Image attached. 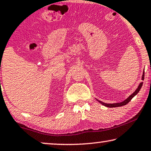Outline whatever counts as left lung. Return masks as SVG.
Segmentation results:
<instances>
[{
    "label": "left lung",
    "mask_w": 151,
    "mask_h": 151,
    "mask_svg": "<svg viewBox=\"0 0 151 151\" xmlns=\"http://www.w3.org/2000/svg\"><path fill=\"white\" fill-rule=\"evenodd\" d=\"M144 71L143 72V74H142V80H144ZM142 84H143V82H141L139 84L138 87H137L136 90H135V92L133 93L132 94H131L130 96H129L127 99H126L124 100V101H123L122 102H120V103H103V102H102L101 101H99V100L96 99L100 103H101L102 105L105 106V107H121V106H123V105H127V103H129V102L131 101V100L133 99V97H134L135 95H137V93L139 92L140 89H141L142 86Z\"/></svg>",
    "instance_id": "8db88e82"
}]
</instances>
